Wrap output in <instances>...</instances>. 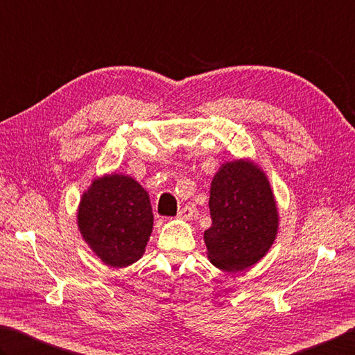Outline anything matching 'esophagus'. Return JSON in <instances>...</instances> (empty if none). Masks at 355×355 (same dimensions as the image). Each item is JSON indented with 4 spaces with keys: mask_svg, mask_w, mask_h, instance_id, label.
I'll list each match as a JSON object with an SVG mask.
<instances>
[{
    "mask_svg": "<svg viewBox=\"0 0 355 355\" xmlns=\"http://www.w3.org/2000/svg\"><path fill=\"white\" fill-rule=\"evenodd\" d=\"M178 218H179V219H185V220L191 219V218H193V209H191V207H190V205H184L182 209L179 210Z\"/></svg>",
    "mask_w": 355,
    "mask_h": 355,
    "instance_id": "esophagus-1",
    "label": "esophagus"
}]
</instances>
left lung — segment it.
<instances>
[{
	"label": "left lung",
	"instance_id": "left-lung-1",
	"mask_svg": "<svg viewBox=\"0 0 355 355\" xmlns=\"http://www.w3.org/2000/svg\"><path fill=\"white\" fill-rule=\"evenodd\" d=\"M211 225L204 241L213 264L243 270L263 258L275 239L278 215L269 180L245 160L225 164L211 180Z\"/></svg>",
	"mask_w": 355,
	"mask_h": 355
}]
</instances>
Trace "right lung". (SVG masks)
Masks as SVG:
<instances>
[{
	"label": "right lung",
	"instance_id": "right-lung-1",
	"mask_svg": "<svg viewBox=\"0 0 355 355\" xmlns=\"http://www.w3.org/2000/svg\"><path fill=\"white\" fill-rule=\"evenodd\" d=\"M78 227L103 263L130 266L144 255L153 230L148 193L128 176L96 179L80 202Z\"/></svg>",
	"mask_w": 355,
	"mask_h": 355
}]
</instances>
